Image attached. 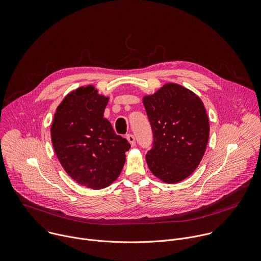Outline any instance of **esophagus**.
<instances>
[{"mask_svg": "<svg viewBox=\"0 0 261 261\" xmlns=\"http://www.w3.org/2000/svg\"><path fill=\"white\" fill-rule=\"evenodd\" d=\"M126 139H127V141L129 142V144H130L132 146H135V145H136V138H135V136H134L133 134H128V135L126 136Z\"/></svg>", "mask_w": 261, "mask_h": 261, "instance_id": "obj_1", "label": "esophagus"}]
</instances>
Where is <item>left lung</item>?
<instances>
[{
	"label": "left lung",
	"mask_w": 261,
	"mask_h": 261,
	"mask_svg": "<svg viewBox=\"0 0 261 261\" xmlns=\"http://www.w3.org/2000/svg\"><path fill=\"white\" fill-rule=\"evenodd\" d=\"M153 142L146 162L154 176L178 183L199 165L209 140V119L200 98L187 88L169 83L144 97Z\"/></svg>",
	"instance_id": "left-lung-1"
}]
</instances>
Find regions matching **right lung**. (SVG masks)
Wrapping results in <instances>:
<instances>
[{
	"instance_id": "right-lung-1",
	"label": "right lung",
	"mask_w": 261,
	"mask_h": 261,
	"mask_svg": "<svg viewBox=\"0 0 261 261\" xmlns=\"http://www.w3.org/2000/svg\"><path fill=\"white\" fill-rule=\"evenodd\" d=\"M108 97L92 86L68 94L58 107L51 141L58 159L78 184L100 189L117 179L130 144L103 118Z\"/></svg>"
}]
</instances>
